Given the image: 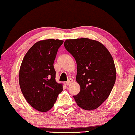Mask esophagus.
Segmentation results:
<instances>
[{
  "mask_svg": "<svg viewBox=\"0 0 135 135\" xmlns=\"http://www.w3.org/2000/svg\"><path fill=\"white\" fill-rule=\"evenodd\" d=\"M72 81H73L72 78H69V79H68V81L66 82V85H69L70 84V83L72 82Z\"/></svg>",
  "mask_w": 135,
  "mask_h": 135,
  "instance_id": "obj_1",
  "label": "esophagus"
}]
</instances>
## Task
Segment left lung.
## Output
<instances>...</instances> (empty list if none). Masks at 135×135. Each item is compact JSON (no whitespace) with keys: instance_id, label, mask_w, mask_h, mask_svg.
Masks as SVG:
<instances>
[{"instance_id":"1","label":"left lung","mask_w":135,"mask_h":135,"mask_svg":"<svg viewBox=\"0 0 135 135\" xmlns=\"http://www.w3.org/2000/svg\"><path fill=\"white\" fill-rule=\"evenodd\" d=\"M64 46L77 65L80 91L73 96L75 100L84 110H95L107 100L115 83L113 57L103 44L89 38L66 40Z\"/></svg>"}]
</instances>
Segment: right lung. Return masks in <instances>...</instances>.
I'll return each mask as SVG.
<instances>
[{
    "label": "right lung",
    "instance_id": "right-lung-1",
    "mask_svg": "<svg viewBox=\"0 0 135 135\" xmlns=\"http://www.w3.org/2000/svg\"><path fill=\"white\" fill-rule=\"evenodd\" d=\"M64 41L54 39L35 43L25 54L19 71L20 89L27 102L37 110L52 108L63 84L55 80L54 62Z\"/></svg>",
    "mask_w": 135,
    "mask_h": 135
}]
</instances>
